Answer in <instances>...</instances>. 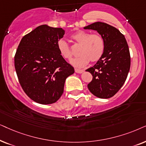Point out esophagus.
I'll list each match as a JSON object with an SVG mask.
<instances>
[{"mask_svg": "<svg viewBox=\"0 0 146 146\" xmlns=\"http://www.w3.org/2000/svg\"><path fill=\"white\" fill-rule=\"evenodd\" d=\"M75 71L77 73H82L83 72V70H81V69H75Z\"/></svg>", "mask_w": 146, "mask_h": 146, "instance_id": "esophagus-1", "label": "esophagus"}]
</instances>
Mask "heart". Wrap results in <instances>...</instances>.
Listing matches in <instances>:
<instances>
[{
    "label": "heart",
    "instance_id": "b5f03b06",
    "mask_svg": "<svg viewBox=\"0 0 146 146\" xmlns=\"http://www.w3.org/2000/svg\"><path fill=\"white\" fill-rule=\"evenodd\" d=\"M71 38L75 43L81 44L78 51L79 56L71 61V63L74 67H84L90 61L96 62L102 57L106 49V42L102 35L79 31L72 35ZM57 44V49L61 57L65 59H71L73 53L69 44L65 40L60 39Z\"/></svg>",
    "mask_w": 146,
    "mask_h": 146
}]
</instances>
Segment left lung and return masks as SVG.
<instances>
[{"instance_id":"8db88e82","label":"left lung","mask_w":146,"mask_h":146,"mask_svg":"<svg viewBox=\"0 0 146 146\" xmlns=\"http://www.w3.org/2000/svg\"><path fill=\"white\" fill-rule=\"evenodd\" d=\"M84 29L97 31L106 42L102 57L86 70L93 76L87 87L95 96L110 98L123 86L129 73L131 58L127 41L118 29L107 23L96 22Z\"/></svg>"}]
</instances>
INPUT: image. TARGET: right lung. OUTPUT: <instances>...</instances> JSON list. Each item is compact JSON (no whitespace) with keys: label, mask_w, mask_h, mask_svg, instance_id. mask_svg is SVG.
Instances as JSON below:
<instances>
[{"label":"right lung","mask_w":146,"mask_h":146,"mask_svg":"<svg viewBox=\"0 0 146 146\" xmlns=\"http://www.w3.org/2000/svg\"><path fill=\"white\" fill-rule=\"evenodd\" d=\"M65 31L46 25L23 36L15 55V67L25 93L38 104L55 103L74 68L60 55L57 42Z\"/></svg>","instance_id":"right-lung-1"}]
</instances>
